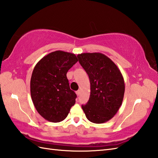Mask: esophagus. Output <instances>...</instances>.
I'll use <instances>...</instances> for the list:
<instances>
[{"mask_svg": "<svg viewBox=\"0 0 158 158\" xmlns=\"http://www.w3.org/2000/svg\"><path fill=\"white\" fill-rule=\"evenodd\" d=\"M80 94H81V91H80V90H78V91L76 92V94H77V96H79Z\"/></svg>", "mask_w": 158, "mask_h": 158, "instance_id": "esophagus-1", "label": "esophagus"}]
</instances>
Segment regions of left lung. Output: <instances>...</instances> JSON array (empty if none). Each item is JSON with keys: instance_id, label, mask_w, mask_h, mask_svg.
I'll return each mask as SVG.
<instances>
[{"instance_id": "obj_1", "label": "left lung", "mask_w": 158, "mask_h": 158, "mask_svg": "<svg viewBox=\"0 0 158 158\" xmlns=\"http://www.w3.org/2000/svg\"><path fill=\"white\" fill-rule=\"evenodd\" d=\"M89 76L90 96L81 107L89 122L102 123L112 119L122 105L125 83L118 67L102 53L77 55Z\"/></svg>"}]
</instances>
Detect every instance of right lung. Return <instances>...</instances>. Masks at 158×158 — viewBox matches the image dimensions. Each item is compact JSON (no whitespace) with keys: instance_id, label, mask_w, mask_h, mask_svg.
I'll use <instances>...</instances> for the list:
<instances>
[{"instance_id":"1","label":"right lung","mask_w":158,"mask_h":158,"mask_svg":"<svg viewBox=\"0 0 158 158\" xmlns=\"http://www.w3.org/2000/svg\"><path fill=\"white\" fill-rule=\"evenodd\" d=\"M77 61L74 53L58 50L43 57L33 69L32 100L37 112L49 122H62L75 105L77 95L70 89L66 73Z\"/></svg>"}]
</instances>
